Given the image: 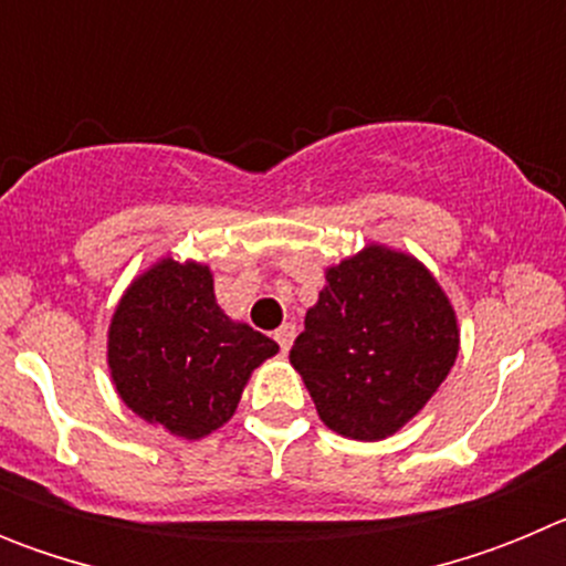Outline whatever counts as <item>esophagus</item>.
Segmentation results:
<instances>
[{"label": "esophagus", "instance_id": "34e87169", "mask_svg": "<svg viewBox=\"0 0 566 566\" xmlns=\"http://www.w3.org/2000/svg\"><path fill=\"white\" fill-rule=\"evenodd\" d=\"M294 337H297V326H294V323H283V326H280L277 332H274V339H277L280 352H283V354H286L289 348H292Z\"/></svg>", "mask_w": 566, "mask_h": 566}]
</instances>
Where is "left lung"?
<instances>
[{
    "instance_id": "1",
    "label": "left lung",
    "mask_w": 566,
    "mask_h": 566,
    "mask_svg": "<svg viewBox=\"0 0 566 566\" xmlns=\"http://www.w3.org/2000/svg\"><path fill=\"white\" fill-rule=\"evenodd\" d=\"M459 357V319L411 252L365 243L326 269L289 363L326 428L379 442L431 402Z\"/></svg>"
}]
</instances>
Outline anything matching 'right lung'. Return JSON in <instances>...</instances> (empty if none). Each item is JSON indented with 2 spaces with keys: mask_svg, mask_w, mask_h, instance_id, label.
<instances>
[{
  "mask_svg": "<svg viewBox=\"0 0 566 566\" xmlns=\"http://www.w3.org/2000/svg\"><path fill=\"white\" fill-rule=\"evenodd\" d=\"M277 352L218 306L207 263L175 254L129 280L107 328L115 394L135 417L189 442L234 417L252 371Z\"/></svg>",
  "mask_w": 566,
  "mask_h": 566,
  "instance_id": "right-lung-1",
  "label": "right lung"
}]
</instances>
